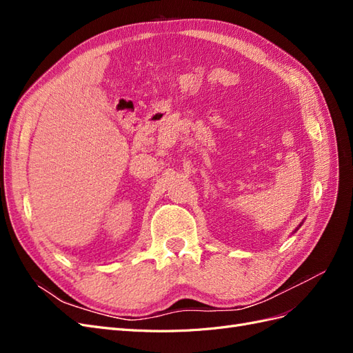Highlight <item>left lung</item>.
<instances>
[{"mask_svg":"<svg viewBox=\"0 0 353 353\" xmlns=\"http://www.w3.org/2000/svg\"><path fill=\"white\" fill-rule=\"evenodd\" d=\"M302 223H303V222H301V225H299V227H302ZM299 227H297V228H296V230H294V231H293V234H294V232H296V231H297V230H299Z\"/></svg>","mask_w":353,"mask_h":353,"instance_id":"1","label":"left lung"}]
</instances>
